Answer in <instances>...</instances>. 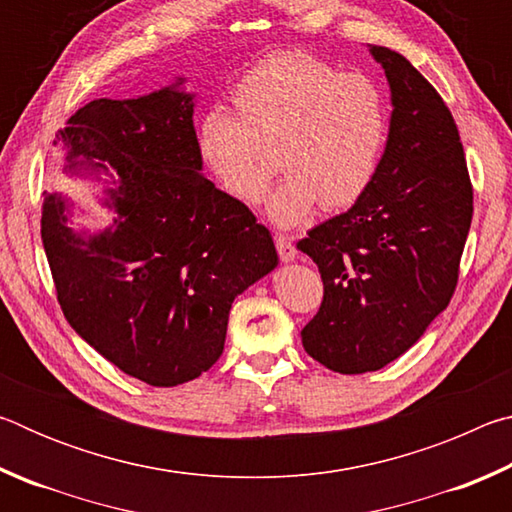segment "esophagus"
I'll list each match as a JSON object with an SVG mask.
<instances>
[{"label": "esophagus", "instance_id": "1", "mask_svg": "<svg viewBox=\"0 0 512 512\" xmlns=\"http://www.w3.org/2000/svg\"><path fill=\"white\" fill-rule=\"evenodd\" d=\"M275 248H277V253H280L282 262H293L298 255L296 246H293V239L287 235H275Z\"/></svg>", "mask_w": 512, "mask_h": 512}]
</instances>
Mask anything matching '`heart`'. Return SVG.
<instances>
[{"label":"heart","instance_id":"b5f03b06","mask_svg":"<svg viewBox=\"0 0 512 512\" xmlns=\"http://www.w3.org/2000/svg\"><path fill=\"white\" fill-rule=\"evenodd\" d=\"M239 112L207 108L196 121V153L235 201L255 205L275 162L287 171L264 212L277 228H296L323 203L341 210L375 180L391 133L384 90L366 74H343L305 51H275L232 90Z\"/></svg>","mask_w":512,"mask_h":512}]
</instances>
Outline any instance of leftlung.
I'll list each match as a JSON object with an SVG mask.
<instances>
[{
	"mask_svg": "<svg viewBox=\"0 0 512 512\" xmlns=\"http://www.w3.org/2000/svg\"><path fill=\"white\" fill-rule=\"evenodd\" d=\"M368 49L391 88L386 153L368 192L298 241L325 289L302 345L341 375L384 368L418 343L452 300L472 223L452 112L402 54Z\"/></svg>",
	"mask_w": 512,
	"mask_h": 512,
	"instance_id": "8db88e82",
	"label": "left lung"
}]
</instances>
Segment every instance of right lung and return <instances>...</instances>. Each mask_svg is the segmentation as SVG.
<instances>
[{
	"label": "right lung",
	"instance_id": "add662e5",
	"mask_svg": "<svg viewBox=\"0 0 512 512\" xmlns=\"http://www.w3.org/2000/svg\"><path fill=\"white\" fill-rule=\"evenodd\" d=\"M183 85L178 76L135 99H94L56 135L63 173L103 183L108 228H69L74 203L42 196L67 323L126 375L164 388L214 366L232 302L277 266L271 232L203 176Z\"/></svg>",
	"mask_w": 512,
	"mask_h": 512
}]
</instances>
